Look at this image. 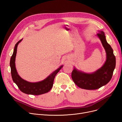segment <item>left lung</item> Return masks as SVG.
<instances>
[{
    "instance_id": "8db88e82",
    "label": "left lung",
    "mask_w": 122,
    "mask_h": 122,
    "mask_svg": "<svg viewBox=\"0 0 122 122\" xmlns=\"http://www.w3.org/2000/svg\"><path fill=\"white\" fill-rule=\"evenodd\" d=\"M98 31L99 33L97 36L105 50L106 60L103 66L92 73L82 72L74 67L72 73V80L76 86L82 89H97L106 85L111 80L116 66V58L113 50L107 42L104 32Z\"/></svg>"
}]
</instances>
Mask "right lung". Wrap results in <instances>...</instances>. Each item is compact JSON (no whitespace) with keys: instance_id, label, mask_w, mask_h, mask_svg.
<instances>
[{"instance_id":"1","label":"right lung","mask_w":122,"mask_h":122,"mask_svg":"<svg viewBox=\"0 0 122 122\" xmlns=\"http://www.w3.org/2000/svg\"><path fill=\"white\" fill-rule=\"evenodd\" d=\"M23 40V39H22ZM22 40L19 41L16 44L14 51L11 57L10 66L12 80L18 86L20 90L27 94L41 95L48 92L53 86L55 76L59 72L63 65H61L55 71L49 75L44 80L36 82H31L23 79L17 73L15 67V59L17 50V46L19 43Z\"/></svg>"}]
</instances>
